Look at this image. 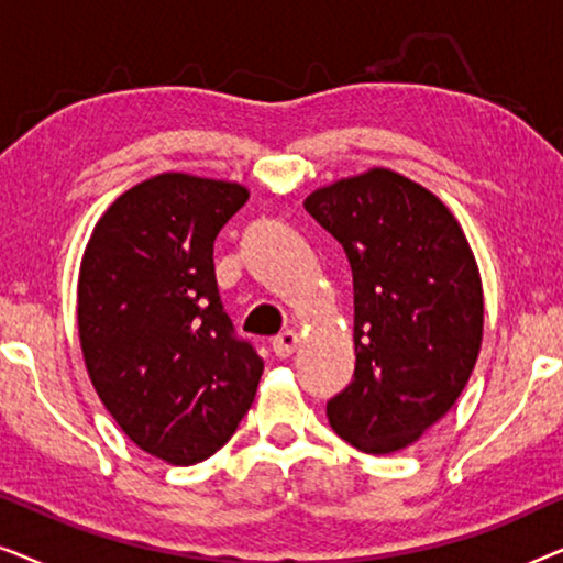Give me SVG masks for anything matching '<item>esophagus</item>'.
<instances>
[{
    "label": "esophagus",
    "instance_id": "34e87169",
    "mask_svg": "<svg viewBox=\"0 0 563 563\" xmlns=\"http://www.w3.org/2000/svg\"><path fill=\"white\" fill-rule=\"evenodd\" d=\"M297 343H299V333L297 330H284L272 341V351L276 353L279 358H289L291 353L297 351Z\"/></svg>",
    "mask_w": 563,
    "mask_h": 563
}]
</instances>
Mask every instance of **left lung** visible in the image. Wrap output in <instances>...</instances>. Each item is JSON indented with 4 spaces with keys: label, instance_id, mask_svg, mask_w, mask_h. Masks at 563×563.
<instances>
[{
    "label": "left lung",
    "instance_id": "8db88e82",
    "mask_svg": "<svg viewBox=\"0 0 563 563\" xmlns=\"http://www.w3.org/2000/svg\"><path fill=\"white\" fill-rule=\"evenodd\" d=\"M305 210L353 272V382L328 402L358 451L412 445L456 405L484 333V291L459 220L433 191L368 168L314 189Z\"/></svg>",
    "mask_w": 563,
    "mask_h": 563
}]
</instances>
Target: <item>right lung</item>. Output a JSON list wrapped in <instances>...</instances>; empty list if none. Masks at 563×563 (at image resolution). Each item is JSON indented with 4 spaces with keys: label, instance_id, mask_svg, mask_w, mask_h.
Returning a JSON list of instances; mask_svg holds the SVG:
<instances>
[{
    "label": "right lung",
    "instance_id": "right-lung-1",
    "mask_svg": "<svg viewBox=\"0 0 563 563\" xmlns=\"http://www.w3.org/2000/svg\"><path fill=\"white\" fill-rule=\"evenodd\" d=\"M245 202L238 181L166 172L122 191L84 249L76 320L89 379L122 433L166 464L220 451L264 374L233 335L212 264Z\"/></svg>",
    "mask_w": 563,
    "mask_h": 563
}]
</instances>
